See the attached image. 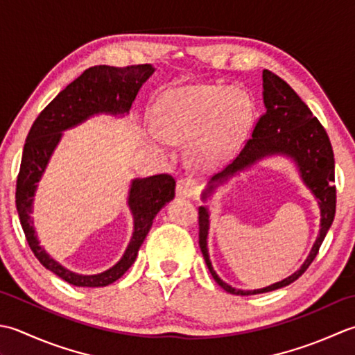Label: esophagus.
I'll return each mask as SVG.
<instances>
[{"instance_id": "esophagus-1", "label": "esophagus", "mask_w": 355, "mask_h": 355, "mask_svg": "<svg viewBox=\"0 0 355 355\" xmlns=\"http://www.w3.org/2000/svg\"><path fill=\"white\" fill-rule=\"evenodd\" d=\"M198 191V184L196 180L191 178H184L178 180L176 185V194L179 198H193Z\"/></svg>"}]
</instances>
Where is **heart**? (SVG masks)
<instances>
[{
  "label": "heart",
  "mask_w": 355,
  "mask_h": 355,
  "mask_svg": "<svg viewBox=\"0 0 355 355\" xmlns=\"http://www.w3.org/2000/svg\"><path fill=\"white\" fill-rule=\"evenodd\" d=\"M254 107L247 92L223 85H184L165 93L156 108L159 144L190 142L202 164H218L250 132Z\"/></svg>",
  "instance_id": "1"
}]
</instances>
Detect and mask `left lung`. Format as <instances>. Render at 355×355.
<instances>
[{"instance_id":"8db88e82","label":"left lung","mask_w":355,"mask_h":355,"mask_svg":"<svg viewBox=\"0 0 355 355\" xmlns=\"http://www.w3.org/2000/svg\"><path fill=\"white\" fill-rule=\"evenodd\" d=\"M263 105L265 113L254 127L251 139L247 141L241 153L225 170L208 180L200 199L207 202L219 187L228 184L241 173L254 167L270 157H285L294 164L303 185L313 194L320 208V228L315 242L305 262L291 276L276 284L259 289H239L223 282L214 271L208 254L209 209L199 207V247L213 279L230 294L252 295L270 293L297 280L319 252L320 245L332 225L336 216V185H334V153L324 128L308 105L303 103L284 79L270 70H263Z\"/></svg>"}]
</instances>
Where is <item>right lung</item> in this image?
<instances>
[{
  "label": "right lung",
  "instance_id": "right-lung-1",
  "mask_svg": "<svg viewBox=\"0 0 355 355\" xmlns=\"http://www.w3.org/2000/svg\"><path fill=\"white\" fill-rule=\"evenodd\" d=\"M151 64L128 67L95 66L60 92L40 116L35 119L23 150L17 180V211L28 247L42 266L73 286H107L124 276L135 263L137 251L146 241L153 219L165 204L175 198L176 182L170 175L136 178L130 182L127 205L133 216V234L124 254L108 268L98 274H78L62 266L41 247L33 227V200L38 182L46 173L53 151L66 130L81 125L98 114L124 118L130 113L137 92L155 73Z\"/></svg>",
  "mask_w": 355,
  "mask_h": 355
}]
</instances>
